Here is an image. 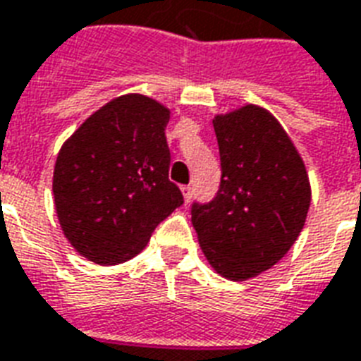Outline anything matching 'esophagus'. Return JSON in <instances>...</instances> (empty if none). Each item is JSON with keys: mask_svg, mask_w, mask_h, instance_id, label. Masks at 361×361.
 Segmentation results:
<instances>
[{"mask_svg": "<svg viewBox=\"0 0 361 361\" xmlns=\"http://www.w3.org/2000/svg\"><path fill=\"white\" fill-rule=\"evenodd\" d=\"M181 191H183V199H185V202H191V199H192V187L191 185L181 187Z\"/></svg>", "mask_w": 361, "mask_h": 361, "instance_id": "34e87169", "label": "esophagus"}]
</instances>
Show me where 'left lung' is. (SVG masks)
I'll list each match as a JSON object with an SVG mask.
<instances>
[{"label":"left lung","mask_w":361,"mask_h":361,"mask_svg":"<svg viewBox=\"0 0 361 361\" xmlns=\"http://www.w3.org/2000/svg\"><path fill=\"white\" fill-rule=\"evenodd\" d=\"M221 183L191 221L212 269L250 280L276 265L302 231L310 181L299 151L274 115L246 104L214 117Z\"/></svg>","instance_id":"8db88e82"}]
</instances>
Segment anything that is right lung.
I'll use <instances>...</instances> for the list:
<instances>
[{
    "mask_svg": "<svg viewBox=\"0 0 361 361\" xmlns=\"http://www.w3.org/2000/svg\"><path fill=\"white\" fill-rule=\"evenodd\" d=\"M169 107L149 96H119L60 147L52 176L56 216L71 246L96 265L132 259L183 204L169 180Z\"/></svg>",
    "mask_w": 361,
    "mask_h": 361,
    "instance_id": "1",
    "label": "right lung"
}]
</instances>
